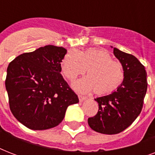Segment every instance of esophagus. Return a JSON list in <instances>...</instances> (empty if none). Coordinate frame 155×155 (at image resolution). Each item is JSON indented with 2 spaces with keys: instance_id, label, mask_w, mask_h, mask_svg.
Listing matches in <instances>:
<instances>
[{
  "instance_id": "34e87169",
  "label": "esophagus",
  "mask_w": 155,
  "mask_h": 155,
  "mask_svg": "<svg viewBox=\"0 0 155 155\" xmlns=\"http://www.w3.org/2000/svg\"><path fill=\"white\" fill-rule=\"evenodd\" d=\"M86 99H87V97H85V96H82V95H79V100H80V102L84 101Z\"/></svg>"
}]
</instances>
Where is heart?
I'll list each match as a JSON object with an SVG mask.
<instances>
[{"mask_svg":"<svg viewBox=\"0 0 155 155\" xmlns=\"http://www.w3.org/2000/svg\"><path fill=\"white\" fill-rule=\"evenodd\" d=\"M87 69L88 76L78 80L74 87L80 92L94 89L98 95H106L115 91L125 80L122 64L113 60L104 50L90 48L82 51L71 50L63 57L61 71L64 77L74 81Z\"/></svg>","mask_w":155,"mask_h":155,"instance_id":"b5f03b06","label":"heart"}]
</instances>
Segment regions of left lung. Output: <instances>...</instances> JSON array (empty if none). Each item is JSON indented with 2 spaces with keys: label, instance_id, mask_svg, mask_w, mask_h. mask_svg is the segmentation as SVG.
<instances>
[{
  "label": "left lung",
  "instance_id": "obj_1",
  "mask_svg": "<svg viewBox=\"0 0 155 155\" xmlns=\"http://www.w3.org/2000/svg\"><path fill=\"white\" fill-rule=\"evenodd\" d=\"M113 54L122 64L125 80L117 91L95 99L99 105L87 123L96 132L117 134L128 128L142 112L147 90L145 67L135 56L113 48Z\"/></svg>",
  "mask_w": 155,
  "mask_h": 155
}]
</instances>
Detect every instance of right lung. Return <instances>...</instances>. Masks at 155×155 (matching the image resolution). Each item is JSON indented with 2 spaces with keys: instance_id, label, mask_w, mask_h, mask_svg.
Masks as SVG:
<instances>
[{
  "instance_id": "obj_1",
  "label": "right lung",
  "mask_w": 155,
  "mask_h": 155,
  "mask_svg": "<svg viewBox=\"0 0 155 155\" xmlns=\"http://www.w3.org/2000/svg\"><path fill=\"white\" fill-rule=\"evenodd\" d=\"M66 54L65 48L48 45L21 54L8 64L5 87L9 108L16 119L30 130L55 127L68 106L79 102L60 73Z\"/></svg>"
}]
</instances>
